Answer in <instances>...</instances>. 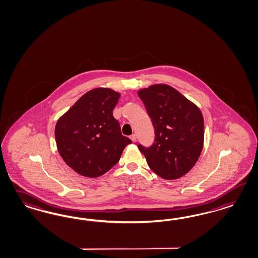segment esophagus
I'll list each match as a JSON object with an SVG mask.
<instances>
[{
	"label": "esophagus",
	"mask_w": 258,
	"mask_h": 258,
	"mask_svg": "<svg viewBox=\"0 0 258 258\" xmlns=\"http://www.w3.org/2000/svg\"><path fill=\"white\" fill-rule=\"evenodd\" d=\"M131 139H132V141H133V142H136L137 137H136V135H135V134H133V135H131Z\"/></svg>",
	"instance_id": "obj_1"
}]
</instances>
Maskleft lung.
<instances>
[{"label":"left lung","mask_w":258,"mask_h":258,"mask_svg":"<svg viewBox=\"0 0 258 258\" xmlns=\"http://www.w3.org/2000/svg\"><path fill=\"white\" fill-rule=\"evenodd\" d=\"M138 95L155 130L150 148L138 145L148 165L166 180L182 177L194 168L204 144V118L199 107L169 85L140 89Z\"/></svg>","instance_id":"left-lung-1"}]
</instances>
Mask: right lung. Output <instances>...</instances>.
Masks as SVG:
<instances>
[{
    "label": "right lung",
    "instance_id": "add662e5",
    "mask_svg": "<svg viewBox=\"0 0 258 258\" xmlns=\"http://www.w3.org/2000/svg\"><path fill=\"white\" fill-rule=\"evenodd\" d=\"M120 93L97 88L85 93L55 126L58 151L66 164L86 177H99L115 166L132 140L112 115Z\"/></svg>",
    "mask_w": 258,
    "mask_h": 258
}]
</instances>
